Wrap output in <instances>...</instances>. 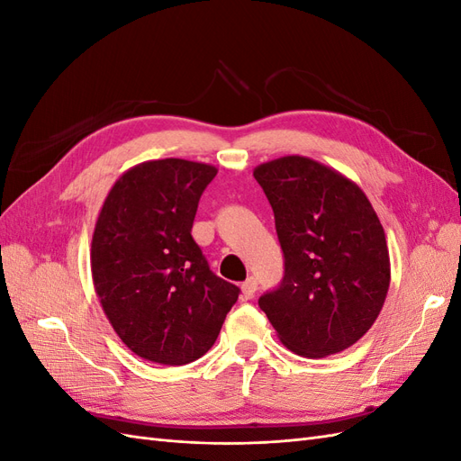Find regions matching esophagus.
I'll list each match as a JSON object with an SVG mask.
<instances>
[{"mask_svg": "<svg viewBox=\"0 0 461 461\" xmlns=\"http://www.w3.org/2000/svg\"><path fill=\"white\" fill-rule=\"evenodd\" d=\"M242 298L244 300H249V298H254V294H256V290H258V281L254 276H248L246 281L242 283Z\"/></svg>", "mask_w": 461, "mask_h": 461, "instance_id": "34e87169", "label": "esophagus"}]
</instances>
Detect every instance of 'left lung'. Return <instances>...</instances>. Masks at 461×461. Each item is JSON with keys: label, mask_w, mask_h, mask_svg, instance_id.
Here are the masks:
<instances>
[{"label": "left lung", "mask_w": 461, "mask_h": 461, "mask_svg": "<svg viewBox=\"0 0 461 461\" xmlns=\"http://www.w3.org/2000/svg\"><path fill=\"white\" fill-rule=\"evenodd\" d=\"M267 196L285 276L259 308L278 339L305 357L339 354L379 317L390 285L384 230L352 180L310 158L286 156L256 167Z\"/></svg>", "instance_id": "8db88e82"}]
</instances>
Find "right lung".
Wrapping results in <instances>:
<instances>
[{
  "instance_id": "add662e5",
  "label": "right lung",
  "mask_w": 461,
  "mask_h": 461,
  "mask_svg": "<svg viewBox=\"0 0 461 461\" xmlns=\"http://www.w3.org/2000/svg\"><path fill=\"white\" fill-rule=\"evenodd\" d=\"M212 165L158 159L109 190L92 236L95 294L119 339L153 364L185 366L219 337L240 288L222 281L192 239Z\"/></svg>"
}]
</instances>
